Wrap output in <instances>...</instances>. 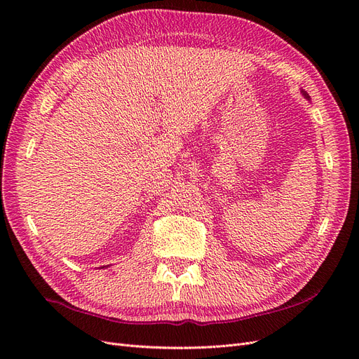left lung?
<instances>
[{
    "instance_id": "left-lung-1",
    "label": "left lung",
    "mask_w": 359,
    "mask_h": 359,
    "mask_svg": "<svg viewBox=\"0 0 359 359\" xmlns=\"http://www.w3.org/2000/svg\"><path fill=\"white\" fill-rule=\"evenodd\" d=\"M301 94H302L304 97H306V99H307V100H310V95H309V94H307L306 91H304V90H301Z\"/></svg>"
}]
</instances>
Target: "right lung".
<instances>
[{
	"mask_svg": "<svg viewBox=\"0 0 359 359\" xmlns=\"http://www.w3.org/2000/svg\"><path fill=\"white\" fill-rule=\"evenodd\" d=\"M103 268H104V266H103Z\"/></svg>",
	"mask_w": 359,
	"mask_h": 359,
	"instance_id": "right-lung-1",
	"label": "right lung"
}]
</instances>
